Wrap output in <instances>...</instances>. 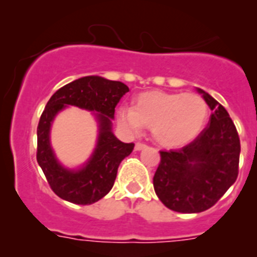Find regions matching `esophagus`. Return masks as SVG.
<instances>
[{
  "instance_id": "34e87169",
  "label": "esophagus",
  "mask_w": 257,
  "mask_h": 257,
  "mask_svg": "<svg viewBox=\"0 0 257 257\" xmlns=\"http://www.w3.org/2000/svg\"><path fill=\"white\" fill-rule=\"evenodd\" d=\"M146 145L145 144H141V142H137V144H136V146H135V150L136 151H141V150H144V149H146Z\"/></svg>"
}]
</instances>
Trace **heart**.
<instances>
[{
	"label": "heart",
	"mask_w": 257,
	"mask_h": 257,
	"mask_svg": "<svg viewBox=\"0 0 257 257\" xmlns=\"http://www.w3.org/2000/svg\"><path fill=\"white\" fill-rule=\"evenodd\" d=\"M116 116L131 135H138L147 125L162 146L181 147L202 133L208 119V106L195 93L149 90L135 98L133 107L120 106Z\"/></svg>",
	"instance_id": "1"
}]
</instances>
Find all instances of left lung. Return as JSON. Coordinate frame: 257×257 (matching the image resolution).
<instances>
[{"mask_svg":"<svg viewBox=\"0 0 257 257\" xmlns=\"http://www.w3.org/2000/svg\"><path fill=\"white\" fill-rule=\"evenodd\" d=\"M212 113L208 125L182 149L160 151L154 189L162 203L181 213L211 208L238 177L240 144L233 120L215 98L202 89Z\"/></svg>","mask_w":257,"mask_h":257,"instance_id":"left-lung-1","label":"left lung"}]
</instances>
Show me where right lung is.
<instances>
[{
  "instance_id": "add662e5",
  "label": "right lung",
  "mask_w": 257,
  "mask_h": 257,
  "mask_svg": "<svg viewBox=\"0 0 257 257\" xmlns=\"http://www.w3.org/2000/svg\"><path fill=\"white\" fill-rule=\"evenodd\" d=\"M128 91L124 82L102 76H84L51 95L37 126V163L59 198L86 206L110 193L120 163L135 147V144L117 140L112 132L115 107ZM70 105L90 110L98 126L95 150L85 163L76 169L66 167L57 159L50 140L54 119Z\"/></svg>"
}]
</instances>
